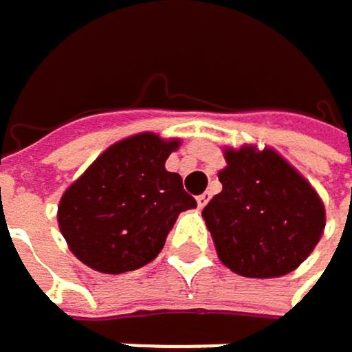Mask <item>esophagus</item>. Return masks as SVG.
Wrapping results in <instances>:
<instances>
[{
  "mask_svg": "<svg viewBox=\"0 0 352 352\" xmlns=\"http://www.w3.org/2000/svg\"><path fill=\"white\" fill-rule=\"evenodd\" d=\"M208 201H210V193H201V195H197V206H199V208H204Z\"/></svg>",
  "mask_w": 352,
  "mask_h": 352,
  "instance_id": "34e87169",
  "label": "esophagus"
}]
</instances>
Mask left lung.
Instances as JSON below:
<instances>
[{"instance_id":"8db88e82","label":"left lung","mask_w":352,"mask_h":352,"mask_svg":"<svg viewBox=\"0 0 352 352\" xmlns=\"http://www.w3.org/2000/svg\"><path fill=\"white\" fill-rule=\"evenodd\" d=\"M223 191L201 214L219 259L240 276L274 278L298 267L321 240L325 208L274 151H227Z\"/></svg>"}]
</instances>
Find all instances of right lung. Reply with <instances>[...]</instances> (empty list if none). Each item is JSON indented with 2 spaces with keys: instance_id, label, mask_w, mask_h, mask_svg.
<instances>
[{
  "instance_id": "right-lung-1",
  "label": "right lung",
  "mask_w": 352,
  "mask_h": 352,
  "mask_svg": "<svg viewBox=\"0 0 352 352\" xmlns=\"http://www.w3.org/2000/svg\"><path fill=\"white\" fill-rule=\"evenodd\" d=\"M176 146L155 133L116 142L63 193L59 229L82 263L123 274L159 255L178 214L197 206L166 170Z\"/></svg>"
}]
</instances>
